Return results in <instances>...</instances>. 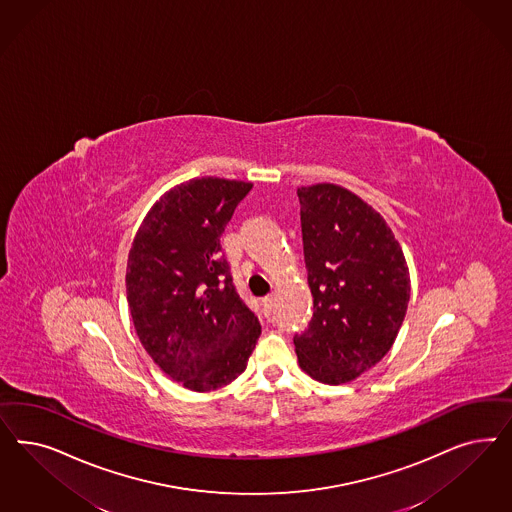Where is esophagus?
Returning <instances> with one entry per match:
<instances>
[{
  "label": "esophagus",
  "instance_id": "esophagus-1",
  "mask_svg": "<svg viewBox=\"0 0 512 512\" xmlns=\"http://www.w3.org/2000/svg\"><path fill=\"white\" fill-rule=\"evenodd\" d=\"M262 307H264L265 316H269L271 309H273V294L262 297Z\"/></svg>",
  "mask_w": 512,
  "mask_h": 512
}]
</instances>
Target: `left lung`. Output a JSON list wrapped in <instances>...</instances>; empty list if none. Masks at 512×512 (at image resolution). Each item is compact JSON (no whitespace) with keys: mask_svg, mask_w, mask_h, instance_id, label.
Returning <instances> with one entry per match:
<instances>
[{"mask_svg":"<svg viewBox=\"0 0 512 512\" xmlns=\"http://www.w3.org/2000/svg\"><path fill=\"white\" fill-rule=\"evenodd\" d=\"M309 328L294 335L305 373L326 384L360 377L396 341L411 297L405 256L384 218L335 184L297 190Z\"/></svg>","mask_w":512,"mask_h":512,"instance_id":"1","label":"left lung"}]
</instances>
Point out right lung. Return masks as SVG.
<instances>
[{
  "instance_id": "add662e5",
  "label": "right lung",
  "mask_w": 512,
  "mask_h": 512,
  "mask_svg": "<svg viewBox=\"0 0 512 512\" xmlns=\"http://www.w3.org/2000/svg\"><path fill=\"white\" fill-rule=\"evenodd\" d=\"M250 188L216 177L182 182L154 203L128 256L126 294L137 337L165 375L194 392L237 379L262 333L220 247Z\"/></svg>"
}]
</instances>
